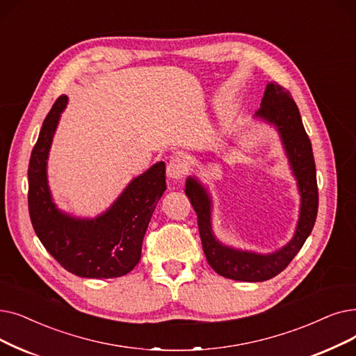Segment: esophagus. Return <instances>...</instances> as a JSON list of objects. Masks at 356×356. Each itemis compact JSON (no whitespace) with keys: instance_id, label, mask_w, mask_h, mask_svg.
I'll return each instance as SVG.
<instances>
[{"instance_id":"34e87169","label":"esophagus","mask_w":356,"mask_h":356,"mask_svg":"<svg viewBox=\"0 0 356 356\" xmlns=\"http://www.w3.org/2000/svg\"><path fill=\"white\" fill-rule=\"evenodd\" d=\"M186 175V165L177 157L172 156L167 163V176L173 180H179Z\"/></svg>"}]
</instances>
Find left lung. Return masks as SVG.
<instances>
[{
	"mask_svg": "<svg viewBox=\"0 0 356 356\" xmlns=\"http://www.w3.org/2000/svg\"><path fill=\"white\" fill-rule=\"evenodd\" d=\"M256 116L273 123L280 131L301 193V212L296 236L284 249L272 254H256L222 245L212 234L211 200L207 191L193 177L188 179L184 189L197 215L199 236L209 266L228 280L245 282L268 281L281 273L310 236L318 209V189L312 141L304 129L300 111L291 92L275 81L268 83L265 96L261 99V107Z\"/></svg>",
	"mask_w": 356,
	"mask_h": 356,
	"instance_id": "obj_1",
	"label": "left lung"
}]
</instances>
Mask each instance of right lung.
<instances>
[{"mask_svg":"<svg viewBox=\"0 0 356 356\" xmlns=\"http://www.w3.org/2000/svg\"><path fill=\"white\" fill-rule=\"evenodd\" d=\"M67 96L54 103L29 163V213L35 233L58 264L81 277H118L141 259L151 215L165 191V164L157 163L132 180L113 207L96 220L59 212L46 180V159Z\"/></svg>","mask_w":356,"mask_h":356,"instance_id":"obj_1","label":"right lung"}]
</instances>
